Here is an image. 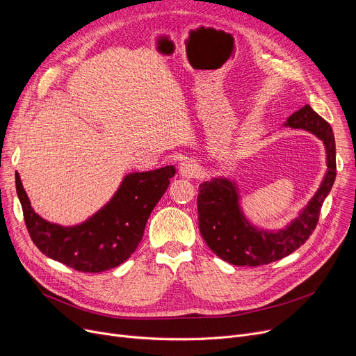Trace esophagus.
<instances>
[{
  "label": "esophagus",
  "instance_id": "1",
  "mask_svg": "<svg viewBox=\"0 0 356 356\" xmlns=\"http://www.w3.org/2000/svg\"><path fill=\"white\" fill-rule=\"evenodd\" d=\"M197 163L195 161V160H192V159H186L181 164H180V167H179V172H180V175L183 176V177H188V179H191V177H195L196 176V173H197Z\"/></svg>",
  "mask_w": 356,
  "mask_h": 356
}]
</instances>
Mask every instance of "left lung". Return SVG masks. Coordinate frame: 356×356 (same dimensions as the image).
<instances>
[{
	"instance_id": "obj_1",
	"label": "left lung",
	"mask_w": 356,
	"mask_h": 356,
	"mask_svg": "<svg viewBox=\"0 0 356 356\" xmlns=\"http://www.w3.org/2000/svg\"><path fill=\"white\" fill-rule=\"evenodd\" d=\"M284 125L306 129L323 141L327 163L326 176L319 191L298 218L287 228L277 232L258 229L245 219L239 209L238 189L231 180L215 177L202 183L197 195L200 234L208 247L229 264L241 267L264 266L300 248L313 234L323 200L334 183L336 148L332 127L309 105L294 112Z\"/></svg>"
}]
</instances>
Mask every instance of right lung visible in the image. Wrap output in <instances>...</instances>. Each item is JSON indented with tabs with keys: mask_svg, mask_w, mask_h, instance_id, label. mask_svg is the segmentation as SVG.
Masks as SVG:
<instances>
[{
	"mask_svg": "<svg viewBox=\"0 0 356 356\" xmlns=\"http://www.w3.org/2000/svg\"><path fill=\"white\" fill-rule=\"evenodd\" d=\"M176 175L175 165L128 175L105 207L76 227H60L37 215L15 173V189L34 245L49 258L82 273L122 264L143 239L145 223Z\"/></svg>",
	"mask_w": 356,
	"mask_h": 356,
	"instance_id": "add662e5",
	"label": "right lung"
}]
</instances>
